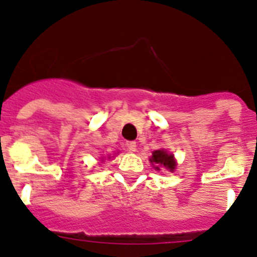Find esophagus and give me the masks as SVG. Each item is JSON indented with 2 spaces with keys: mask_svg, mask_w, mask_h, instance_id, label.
<instances>
[{
  "mask_svg": "<svg viewBox=\"0 0 257 257\" xmlns=\"http://www.w3.org/2000/svg\"><path fill=\"white\" fill-rule=\"evenodd\" d=\"M126 147H127V150L130 152H135L137 149V145L135 141H127L126 142Z\"/></svg>",
  "mask_w": 257,
  "mask_h": 257,
  "instance_id": "esophagus-1",
  "label": "esophagus"
}]
</instances>
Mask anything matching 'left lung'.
I'll return each mask as SVG.
<instances>
[{"label":"left lung","instance_id":"obj_1","mask_svg":"<svg viewBox=\"0 0 257 257\" xmlns=\"http://www.w3.org/2000/svg\"><path fill=\"white\" fill-rule=\"evenodd\" d=\"M150 161L152 162V165H157V170H160L159 166H164L165 169H169L170 171H174L175 167H176V162H175L174 156L167 154L165 150H156L155 152H152V157L150 159Z\"/></svg>","mask_w":257,"mask_h":257}]
</instances>
